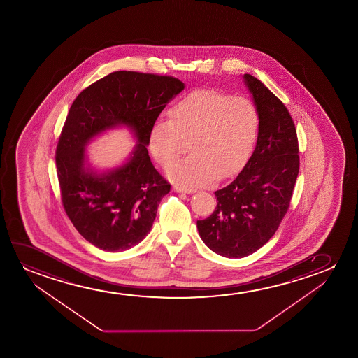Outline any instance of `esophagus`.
<instances>
[{
  "instance_id": "34e87169",
  "label": "esophagus",
  "mask_w": 358,
  "mask_h": 358,
  "mask_svg": "<svg viewBox=\"0 0 358 358\" xmlns=\"http://www.w3.org/2000/svg\"><path fill=\"white\" fill-rule=\"evenodd\" d=\"M173 191L175 192H182V193H194L196 189L194 188H192V187H186V186H180V185H175L173 186Z\"/></svg>"
}]
</instances>
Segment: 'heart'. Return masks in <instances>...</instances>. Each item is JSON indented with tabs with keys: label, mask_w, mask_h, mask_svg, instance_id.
<instances>
[{
	"label": "heart",
	"mask_w": 358,
	"mask_h": 358,
	"mask_svg": "<svg viewBox=\"0 0 358 358\" xmlns=\"http://www.w3.org/2000/svg\"><path fill=\"white\" fill-rule=\"evenodd\" d=\"M259 113L245 96H231L214 89H201L180 100L170 110V120L155 123L149 145L164 166L186 152L192 154L167 169L173 181L209 183L235 173L255 145Z\"/></svg>",
	"instance_id": "obj_1"
}]
</instances>
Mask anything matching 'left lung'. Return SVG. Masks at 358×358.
<instances>
[{
	"label": "left lung",
	"instance_id": "8db88e82",
	"mask_svg": "<svg viewBox=\"0 0 358 358\" xmlns=\"http://www.w3.org/2000/svg\"><path fill=\"white\" fill-rule=\"evenodd\" d=\"M243 78L259 113L257 145L235 180L215 192V210L196 221L203 242L226 258L252 255L274 236L289 210L299 170L289 110L259 79Z\"/></svg>",
	"mask_w": 358,
	"mask_h": 358
}]
</instances>
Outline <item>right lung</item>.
Segmentation results:
<instances>
[{
	"instance_id": "1",
	"label": "right lung",
	"mask_w": 358,
	"mask_h": 358,
	"mask_svg": "<svg viewBox=\"0 0 358 358\" xmlns=\"http://www.w3.org/2000/svg\"><path fill=\"white\" fill-rule=\"evenodd\" d=\"M183 88L171 76L117 71L84 89L69 108L56 148L61 199L74 227L100 250H129L152 229L171 185L152 165L147 145L159 115ZM118 124L138 138L130 160L101 176L85 169L86 143Z\"/></svg>"
}]
</instances>
